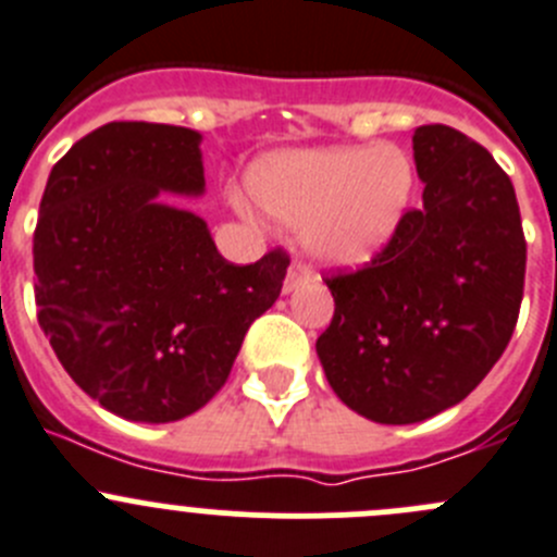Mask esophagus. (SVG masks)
I'll return each mask as SVG.
<instances>
[{
	"instance_id": "esophagus-1",
	"label": "esophagus",
	"mask_w": 557,
	"mask_h": 557,
	"mask_svg": "<svg viewBox=\"0 0 557 557\" xmlns=\"http://www.w3.org/2000/svg\"><path fill=\"white\" fill-rule=\"evenodd\" d=\"M309 278H311L309 264L300 262V259H293V264H289L287 270V278H284V293H293V289H298L300 284H306Z\"/></svg>"
}]
</instances>
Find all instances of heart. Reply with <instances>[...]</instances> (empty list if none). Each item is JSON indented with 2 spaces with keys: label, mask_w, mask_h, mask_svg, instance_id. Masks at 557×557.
Wrapping results in <instances>:
<instances>
[{
  "label": "heart",
  "mask_w": 557,
  "mask_h": 557,
  "mask_svg": "<svg viewBox=\"0 0 557 557\" xmlns=\"http://www.w3.org/2000/svg\"><path fill=\"white\" fill-rule=\"evenodd\" d=\"M248 188L273 219L304 224V243L317 259L361 264L399 230L416 172L396 147H320L259 161Z\"/></svg>",
  "instance_id": "b5f03b06"
}]
</instances>
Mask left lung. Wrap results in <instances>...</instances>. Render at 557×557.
<instances>
[{
  "label": "left lung",
  "instance_id": "obj_1",
  "mask_svg": "<svg viewBox=\"0 0 557 557\" xmlns=\"http://www.w3.org/2000/svg\"><path fill=\"white\" fill-rule=\"evenodd\" d=\"M423 205L358 270L325 284L333 320L317 355L333 394L377 423L459 405L490 374L520 317L528 243L495 158L448 125L412 136Z\"/></svg>",
  "mask_w": 557,
  "mask_h": 557
}]
</instances>
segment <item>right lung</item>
I'll return each mask as SVG.
<instances>
[{
    "label": "right lung",
    "mask_w": 557,
    "mask_h": 557,
    "mask_svg": "<svg viewBox=\"0 0 557 557\" xmlns=\"http://www.w3.org/2000/svg\"><path fill=\"white\" fill-rule=\"evenodd\" d=\"M199 141L180 125H100L54 163L40 199L37 322L73 383L128 421L208 405L289 268L284 248L226 262L199 215L158 202L202 194Z\"/></svg>",
    "instance_id": "1"
}]
</instances>
